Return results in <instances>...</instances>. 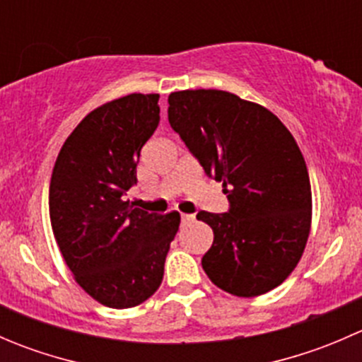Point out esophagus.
I'll list each match as a JSON object with an SVG mask.
<instances>
[{"label": "esophagus", "mask_w": 362, "mask_h": 362, "mask_svg": "<svg viewBox=\"0 0 362 362\" xmlns=\"http://www.w3.org/2000/svg\"><path fill=\"white\" fill-rule=\"evenodd\" d=\"M192 221H194V215H187V214L182 215V224H191Z\"/></svg>", "instance_id": "1"}]
</instances>
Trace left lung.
I'll return each mask as SVG.
<instances>
[{
    "label": "left lung",
    "instance_id": "obj_1",
    "mask_svg": "<svg viewBox=\"0 0 362 362\" xmlns=\"http://www.w3.org/2000/svg\"><path fill=\"white\" fill-rule=\"evenodd\" d=\"M168 103L170 126L228 194L226 214L196 215L214 229L204 273L240 298L275 289L301 259L312 222L308 170L294 136L264 107L226 90H178Z\"/></svg>",
    "mask_w": 362,
    "mask_h": 362
}]
</instances>
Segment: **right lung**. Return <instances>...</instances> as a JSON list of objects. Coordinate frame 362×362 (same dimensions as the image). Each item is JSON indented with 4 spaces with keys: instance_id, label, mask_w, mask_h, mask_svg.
<instances>
[{
    "instance_id": "obj_1",
    "label": "right lung",
    "mask_w": 362,
    "mask_h": 362,
    "mask_svg": "<svg viewBox=\"0 0 362 362\" xmlns=\"http://www.w3.org/2000/svg\"><path fill=\"white\" fill-rule=\"evenodd\" d=\"M159 94H127L93 110L64 141L52 178L54 236L78 286L101 305L131 308L159 289L178 211L147 214L122 196L159 124Z\"/></svg>"
}]
</instances>
